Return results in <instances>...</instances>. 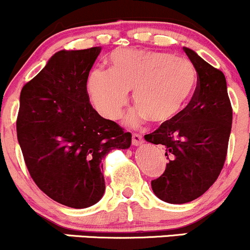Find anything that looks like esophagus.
<instances>
[{"mask_svg":"<svg viewBox=\"0 0 250 250\" xmlns=\"http://www.w3.org/2000/svg\"><path fill=\"white\" fill-rule=\"evenodd\" d=\"M144 143V138L143 135H140V134L138 133H134L133 136H132V144L134 146H139L141 145V144Z\"/></svg>","mask_w":250,"mask_h":250,"instance_id":"obj_1","label":"esophagus"}]
</instances>
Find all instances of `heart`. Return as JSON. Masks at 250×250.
<instances>
[{"instance_id": "obj_1", "label": "heart", "mask_w": 250, "mask_h": 250, "mask_svg": "<svg viewBox=\"0 0 250 250\" xmlns=\"http://www.w3.org/2000/svg\"><path fill=\"white\" fill-rule=\"evenodd\" d=\"M198 83V73L189 60L167 52L118 50L110 56V70L94 69L87 80L92 102L102 115L117 118L128 102L136 105L128 120L148 118L163 125L187 106Z\"/></svg>"}]
</instances>
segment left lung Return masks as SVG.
<instances>
[{"instance_id":"1","label":"left lung","mask_w":250,"mask_h":250,"mask_svg":"<svg viewBox=\"0 0 250 250\" xmlns=\"http://www.w3.org/2000/svg\"><path fill=\"white\" fill-rule=\"evenodd\" d=\"M198 73V83L187 106L163 123L145 140L163 145L169 159L165 171L151 182L160 200L186 204L201 196L215 182L227 159L232 107L222 70L193 50L183 48Z\"/></svg>"}]
</instances>
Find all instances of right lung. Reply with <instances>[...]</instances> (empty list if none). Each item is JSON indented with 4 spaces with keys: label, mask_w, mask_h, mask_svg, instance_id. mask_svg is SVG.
Segmentation results:
<instances>
[{
    "label": "right lung",
    "mask_w": 250,
    "mask_h": 250,
    "mask_svg": "<svg viewBox=\"0 0 250 250\" xmlns=\"http://www.w3.org/2000/svg\"><path fill=\"white\" fill-rule=\"evenodd\" d=\"M101 50L56 52L20 93L17 132L28 172L49 198L73 208L101 200L102 159L132 144V134L90 103L86 85Z\"/></svg>",
    "instance_id": "1"
}]
</instances>
